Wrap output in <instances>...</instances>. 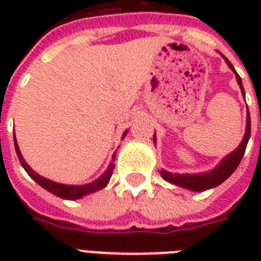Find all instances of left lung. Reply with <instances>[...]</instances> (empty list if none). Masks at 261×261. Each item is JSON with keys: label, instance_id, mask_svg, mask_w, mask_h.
Masks as SVG:
<instances>
[{"label": "left lung", "instance_id": "8db88e82", "mask_svg": "<svg viewBox=\"0 0 261 261\" xmlns=\"http://www.w3.org/2000/svg\"><path fill=\"white\" fill-rule=\"evenodd\" d=\"M226 63L229 65V67H230L231 70L236 73L237 83H239L240 88H241L243 94L245 96V92H244L243 83H241L240 75L237 74V71L234 70L233 65L229 62V59H226ZM249 137H251V116H249V111H248L247 130H245V135H244L243 142L240 143V146L237 147V150H234L231 154L225 157V159L222 160V163L219 164L214 171L208 172V173H200V174H173L171 173V172L161 171V176H163L164 180H167V181L169 182H173V184H176V186L184 187V188L191 191H206L208 190V188L219 186L221 182L225 181V180H226V178L229 177V176L236 171V169H237L239 164L241 163L244 153H245V149H247Z\"/></svg>", "mask_w": 261, "mask_h": 261}]
</instances>
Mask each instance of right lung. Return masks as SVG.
Segmentation results:
<instances>
[{
    "label": "right lung",
    "mask_w": 261,
    "mask_h": 261,
    "mask_svg": "<svg viewBox=\"0 0 261 261\" xmlns=\"http://www.w3.org/2000/svg\"><path fill=\"white\" fill-rule=\"evenodd\" d=\"M126 134V133H124ZM13 139H14V147H16V153H17V157L20 160V164L22 165V168L25 169V172L30 174L31 177L34 178L35 181L38 182L39 186H42L44 190H47L48 192L51 194L57 195L58 198H62V199H69V200H74V199H80L81 196L84 195H88L90 192H94V191L97 190H101L104 187L108 184L110 181L111 176H112V171H114L115 168V157L116 155H112V164H110V167L107 169L104 173L97 178V180H94L93 182H89V184H85V186H66V184H58V182H54L48 180V178H44L42 176H39L36 172H34L28 167V164L24 161L22 159L21 153L18 150V146H17V142H16V137L13 135Z\"/></svg>",
    "instance_id": "add662e5"
}]
</instances>
